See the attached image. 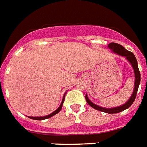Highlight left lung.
<instances>
[{
	"instance_id": "8db88e82",
	"label": "left lung",
	"mask_w": 147,
	"mask_h": 147,
	"mask_svg": "<svg viewBox=\"0 0 147 147\" xmlns=\"http://www.w3.org/2000/svg\"><path fill=\"white\" fill-rule=\"evenodd\" d=\"M110 49H111V51L116 53L117 55H119L122 57H125V59H127L128 61L129 62V63L132 65L133 70H134V74H135V82H134V88H133V91H132V95L130 96V98H129L126 102L123 104L122 105L118 107H114V108H104V107H101L94 104L92 101H90V99L88 98V95L86 94L85 98L86 101L88 102V104L90 105V107H92L93 109H96V110H98V111H103L105 113H109V114H115V113H119L121 111H124L125 109H129L132 104L133 103V101L135 100L136 96L137 94L138 88H139V85L140 84V73L138 68V63L136 58L135 55L132 53V52L129 51L127 49L123 47L122 46L119 45L118 43H115V42H111L109 44L108 46Z\"/></svg>"
}]
</instances>
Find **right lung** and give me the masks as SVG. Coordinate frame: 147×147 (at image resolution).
<instances>
[{
    "label": "right lung",
    "instance_id": "obj_1",
    "mask_svg": "<svg viewBox=\"0 0 147 147\" xmlns=\"http://www.w3.org/2000/svg\"><path fill=\"white\" fill-rule=\"evenodd\" d=\"M66 93H67V92H65L64 95H63V100H62V102H61V104H60V105H59V108H58V109H57L56 111H54L53 112H52L51 114L48 115H46V116H42V117H31V116H28V118H30V119H35V120H43V119H49V118H50V117L53 116V115H55L57 114V113H59V111H60V110H61L62 107H63V102H64L65 94H66Z\"/></svg>",
    "mask_w": 147,
    "mask_h": 147
}]
</instances>
